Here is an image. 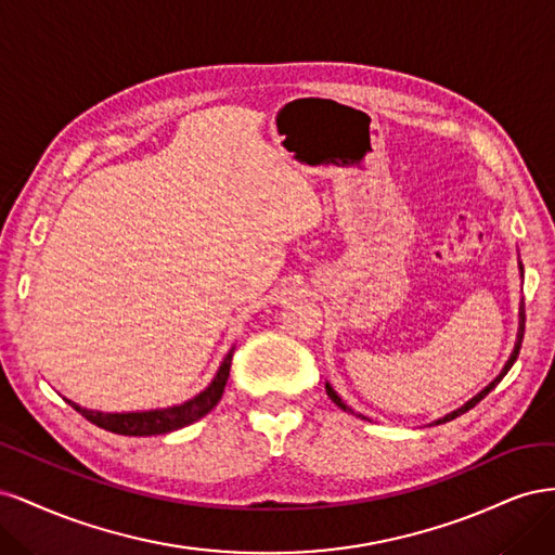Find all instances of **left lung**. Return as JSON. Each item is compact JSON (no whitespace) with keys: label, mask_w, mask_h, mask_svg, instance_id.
<instances>
[{"label":"left lung","mask_w":555,"mask_h":555,"mask_svg":"<svg viewBox=\"0 0 555 555\" xmlns=\"http://www.w3.org/2000/svg\"><path fill=\"white\" fill-rule=\"evenodd\" d=\"M518 271H520V278H524V266H520V261H518ZM524 331H526V306H524V300H520V308H518V333H516V343H514V351H512V357L507 359V363H505V367H502V373L489 384V386H486V389L483 391H479L473 400H467L465 402V405L463 408H459V410H453L451 414H447V416H442V418H438V422H435V424H444V422H451V418H456V416H461V414H465L467 410H473L475 405H477V402L481 400V398H486V396H489L493 389H495V386H498V382L502 379V377H505L507 373H509V367L514 365V361H516V357H518V351H520V343H524ZM326 393H328V398L335 402V405H338L340 410H345V412H351V408L349 405H345V400L338 396V393H335V389H333V386L326 382ZM351 414H357V412H351ZM357 416H361V418H365L363 414H357Z\"/></svg>","instance_id":"obj_1"}]
</instances>
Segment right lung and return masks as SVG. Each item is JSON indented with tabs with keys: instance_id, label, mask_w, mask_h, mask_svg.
Instances as JSON below:
<instances>
[{
	"instance_id": "1",
	"label": "right lung",
	"mask_w": 555,
	"mask_h": 555,
	"mask_svg": "<svg viewBox=\"0 0 555 555\" xmlns=\"http://www.w3.org/2000/svg\"><path fill=\"white\" fill-rule=\"evenodd\" d=\"M231 359H233V349L224 357L220 371L212 377V382L206 386L204 391L194 396L192 400L182 402V405L173 408H164V410H150V412H96V410H86L76 405V402L66 400L69 405L80 412L82 416L92 422L94 426L117 433V435H137V438H143V435H164L178 430L182 426H190L198 422L201 416H206L217 402H220L224 386L229 379L231 371Z\"/></svg>"
}]
</instances>
